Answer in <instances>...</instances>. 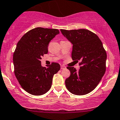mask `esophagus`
Returning <instances> with one entry per match:
<instances>
[{
	"instance_id": "esophagus-1",
	"label": "esophagus",
	"mask_w": 120,
	"mask_h": 120,
	"mask_svg": "<svg viewBox=\"0 0 120 120\" xmlns=\"http://www.w3.org/2000/svg\"><path fill=\"white\" fill-rule=\"evenodd\" d=\"M66 69V66H65L64 65H61V69L64 70V69Z\"/></svg>"
}]
</instances>
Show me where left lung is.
<instances>
[{"label": "left lung", "instance_id": "left-lung-1", "mask_svg": "<svg viewBox=\"0 0 120 120\" xmlns=\"http://www.w3.org/2000/svg\"><path fill=\"white\" fill-rule=\"evenodd\" d=\"M60 31L72 44V60L80 61L79 71L74 67H67L70 76L65 80L66 87L74 95L90 93L98 86L106 71L107 54L102 42L89 30Z\"/></svg>", "mask_w": 120, "mask_h": 120}]
</instances>
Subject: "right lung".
<instances>
[{
	"mask_svg": "<svg viewBox=\"0 0 120 120\" xmlns=\"http://www.w3.org/2000/svg\"><path fill=\"white\" fill-rule=\"evenodd\" d=\"M59 30L36 28L30 30L18 41L13 55L14 74L24 90L39 96L46 93L51 87L52 78L60 69L58 63L42 67L40 60L48 52L50 41Z\"/></svg>",
	"mask_w": 120,
	"mask_h": 120,
	"instance_id": "right-lung-1",
	"label": "right lung"
}]
</instances>
